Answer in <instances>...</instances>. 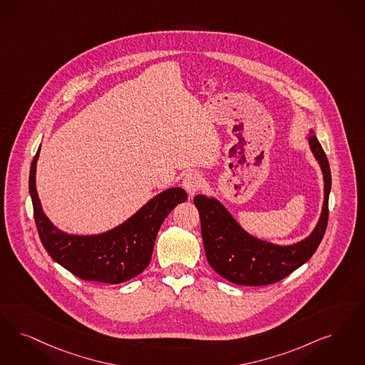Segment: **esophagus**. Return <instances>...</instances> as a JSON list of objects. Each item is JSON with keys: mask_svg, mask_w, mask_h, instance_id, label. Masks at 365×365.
Listing matches in <instances>:
<instances>
[{"mask_svg": "<svg viewBox=\"0 0 365 365\" xmlns=\"http://www.w3.org/2000/svg\"><path fill=\"white\" fill-rule=\"evenodd\" d=\"M202 186H204V178L198 173H190L183 179V187L190 195H194Z\"/></svg>", "mask_w": 365, "mask_h": 365, "instance_id": "34e87169", "label": "esophagus"}]
</instances>
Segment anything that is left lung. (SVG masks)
I'll use <instances>...</instances> for the list:
<instances>
[{
	"instance_id": "8db88e82",
	"label": "left lung",
	"mask_w": 365,
	"mask_h": 365,
	"mask_svg": "<svg viewBox=\"0 0 365 365\" xmlns=\"http://www.w3.org/2000/svg\"><path fill=\"white\" fill-rule=\"evenodd\" d=\"M312 133L309 131L308 143L321 164L324 201L319 222L304 240L292 246L263 242L248 235L217 200L201 194L194 197V205L200 212L206 259L221 277L247 287L274 284L304 264L321 245L329 221L331 174L326 153Z\"/></svg>"
}]
</instances>
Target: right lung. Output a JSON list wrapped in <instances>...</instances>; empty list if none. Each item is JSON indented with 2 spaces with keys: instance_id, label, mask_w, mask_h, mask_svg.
<instances>
[{
  "instance_id": "1",
  "label": "right lung",
  "mask_w": 365,
  "mask_h": 365,
  "mask_svg": "<svg viewBox=\"0 0 365 365\" xmlns=\"http://www.w3.org/2000/svg\"><path fill=\"white\" fill-rule=\"evenodd\" d=\"M39 149L31 163L29 187L34 219L48 255L76 277L104 284H120L138 276L150 262L164 219L187 200L180 187L165 190L117 228L101 235L77 236L57 230L44 216L35 187Z\"/></svg>"
}]
</instances>
